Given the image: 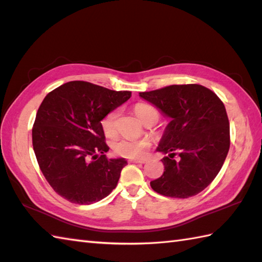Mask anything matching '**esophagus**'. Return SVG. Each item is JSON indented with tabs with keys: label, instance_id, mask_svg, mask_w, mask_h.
<instances>
[{
	"label": "esophagus",
	"instance_id": "1",
	"mask_svg": "<svg viewBox=\"0 0 262 262\" xmlns=\"http://www.w3.org/2000/svg\"><path fill=\"white\" fill-rule=\"evenodd\" d=\"M130 163H136V164H145L147 163L146 159H131Z\"/></svg>",
	"mask_w": 262,
	"mask_h": 262
}]
</instances>
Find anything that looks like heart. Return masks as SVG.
Wrapping results in <instances>:
<instances>
[{"label": "heart", "mask_w": 262, "mask_h": 262, "mask_svg": "<svg viewBox=\"0 0 262 262\" xmlns=\"http://www.w3.org/2000/svg\"><path fill=\"white\" fill-rule=\"evenodd\" d=\"M135 112L137 116L143 123H156L159 119V112L154 106L139 103L135 106ZM119 115L117 110L110 112L107 115L104 116L101 120L100 125L101 130L105 133V136L112 137L114 136L116 131V119ZM151 147V141L149 138H140V139H126V138H116L112 141V148L116 155L125 158H143L147 156L149 149Z\"/></svg>", "instance_id": "b5f03b06"}]
</instances>
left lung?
<instances>
[{"instance_id":"8db88e82","label":"left lung","mask_w":262,"mask_h":262,"mask_svg":"<svg viewBox=\"0 0 262 262\" xmlns=\"http://www.w3.org/2000/svg\"><path fill=\"white\" fill-rule=\"evenodd\" d=\"M139 96L170 117L157 148L168 156L162 159L163 175L150 182L152 190L181 199L200 193L220 173L231 143L223 101L195 83L172 84Z\"/></svg>"}]
</instances>
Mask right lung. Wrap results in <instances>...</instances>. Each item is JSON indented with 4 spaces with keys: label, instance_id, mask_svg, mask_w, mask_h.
Listing matches in <instances>:
<instances>
[{
    "label": "right lung",
    "instance_id": "right-lung-1",
    "mask_svg": "<svg viewBox=\"0 0 262 262\" xmlns=\"http://www.w3.org/2000/svg\"><path fill=\"white\" fill-rule=\"evenodd\" d=\"M131 97L86 81H70L41 101L33 147L41 173L57 194L78 205L107 196L119 182L124 158L108 159L100 122Z\"/></svg>",
    "mask_w": 262,
    "mask_h": 262
}]
</instances>
